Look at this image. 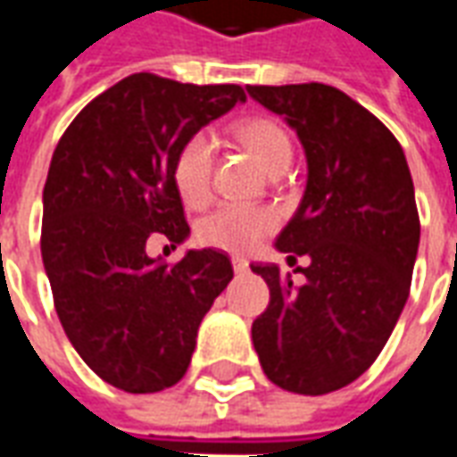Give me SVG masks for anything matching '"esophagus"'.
<instances>
[{
  "instance_id": "1",
  "label": "esophagus",
  "mask_w": 457,
  "mask_h": 457,
  "mask_svg": "<svg viewBox=\"0 0 457 457\" xmlns=\"http://www.w3.org/2000/svg\"><path fill=\"white\" fill-rule=\"evenodd\" d=\"M232 269H235V274H247L249 262L242 257H232Z\"/></svg>"
}]
</instances>
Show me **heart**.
<instances>
[{
    "instance_id": "1",
    "label": "heart",
    "mask_w": 457,
    "mask_h": 457,
    "mask_svg": "<svg viewBox=\"0 0 457 457\" xmlns=\"http://www.w3.org/2000/svg\"><path fill=\"white\" fill-rule=\"evenodd\" d=\"M237 139L267 173L284 169V166L288 169L294 149H291L287 129L278 121L269 117L242 121L237 127ZM212 163H215V141L210 134L195 131L180 144L173 159V183L183 203L195 208L210 198ZM277 225L278 215L274 210L262 208V205L222 203L200 220L198 237L208 247L245 254L257 247L267 235H271Z\"/></svg>"
}]
</instances>
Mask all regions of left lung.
<instances>
[{"label": "left lung", "mask_w": 457, "mask_h": 457, "mask_svg": "<svg viewBox=\"0 0 457 457\" xmlns=\"http://www.w3.org/2000/svg\"><path fill=\"white\" fill-rule=\"evenodd\" d=\"M296 129L308 180L277 247L306 254L296 287L277 264H252L269 306L252 343L271 382L294 394L336 392L379 357L411 288L419 210L402 144L370 110L333 85H247Z\"/></svg>", "instance_id": "8db88e82"}]
</instances>
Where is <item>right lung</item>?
<instances>
[{
  "label": "right lung",
  "mask_w": 457,
  "mask_h": 457,
  "mask_svg": "<svg viewBox=\"0 0 457 457\" xmlns=\"http://www.w3.org/2000/svg\"><path fill=\"white\" fill-rule=\"evenodd\" d=\"M245 100L239 85L134 73L85 104L55 146L41 225L55 313L83 362L121 392L183 379L200 320L232 278L220 249L169 264L146 245L188 237L176 151Z\"/></svg>",
  "instance_id": "add662e5"
}]
</instances>
